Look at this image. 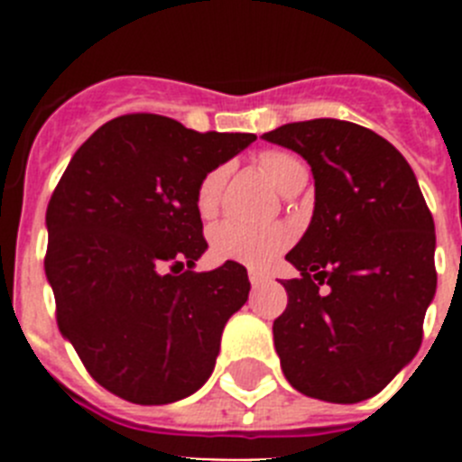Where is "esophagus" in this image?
<instances>
[{"label":"esophagus","instance_id":"obj_1","mask_svg":"<svg viewBox=\"0 0 462 462\" xmlns=\"http://www.w3.org/2000/svg\"><path fill=\"white\" fill-rule=\"evenodd\" d=\"M268 277L266 275H261V273L256 271H250V282H252V287H261L263 282H266Z\"/></svg>","mask_w":462,"mask_h":462}]
</instances>
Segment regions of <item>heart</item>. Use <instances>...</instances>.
<instances>
[{
	"mask_svg": "<svg viewBox=\"0 0 462 462\" xmlns=\"http://www.w3.org/2000/svg\"><path fill=\"white\" fill-rule=\"evenodd\" d=\"M259 166L271 178L273 185L284 194L308 180L305 162L289 150H263L259 154ZM226 175V166H217V169L208 171L196 187V210L201 217H212L217 212ZM289 240H291L289 228L280 226V224L254 226V224L231 219V222H222L219 226H215L210 236V250L219 261H236V263L250 268H266L287 250Z\"/></svg>",
	"mask_w": 462,
	"mask_h": 462,
	"instance_id": "heart-1",
	"label": "heart"
}]
</instances>
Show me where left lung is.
<instances>
[{"label":"left lung","instance_id":"left-lung-1","mask_svg":"<svg viewBox=\"0 0 462 462\" xmlns=\"http://www.w3.org/2000/svg\"><path fill=\"white\" fill-rule=\"evenodd\" d=\"M263 138L305 159L314 212L273 324L282 373L326 402L373 398L416 356L438 289L435 222L386 138L345 120L282 125Z\"/></svg>","mask_w":462,"mask_h":462}]
</instances>
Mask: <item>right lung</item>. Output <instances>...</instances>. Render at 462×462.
<instances>
[{
  "instance_id": "1",
  "label": "right lung",
  "mask_w": 462,
  "mask_h": 462,
  "mask_svg": "<svg viewBox=\"0 0 462 462\" xmlns=\"http://www.w3.org/2000/svg\"><path fill=\"white\" fill-rule=\"evenodd\" d=\"M254 138L136 113L69 162L46 210V277L60 333L110 393L166 405L210 377L250 280L236 261L191 271L208 247L196 187Z\"/></svg>"
}]
</instances>
